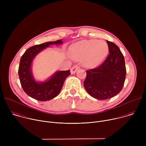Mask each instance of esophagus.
<instances>
[{
  "mask_svg": "<svg viewBox=\"0 0 146 146\" xmlns=\"http://www.w3.org/2000/svg\"><path fill=\"white\" fill-rule=\"evenodd\" d=\"M79 69V66L78 65H74L70 69V72L72 74H74Z\"/></svg>",
  "mask_w": 146,
  "mask_h": 146,
  "instance_id": "obj_1",
  "label": "esophagus"
}]
</instances>
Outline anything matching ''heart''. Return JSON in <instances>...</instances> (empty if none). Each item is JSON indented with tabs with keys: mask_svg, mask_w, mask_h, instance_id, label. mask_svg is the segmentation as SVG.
Masks as SVG:
<instances>
[{
	"mask_svg": "<svg viewBox=\"0 0 146 146\" xmlns=\"http://www.w3.org/2000/svg\"><path fill=\"white\" fill-rule=\"evenodd\" d=\"M108 46L103 41L85 40L72 46L69 50L70 56L76 60H82L86 67L93 68L98 65L105 58Z\"/></svg>",
	"mask_w": 146,
	"mask_h": 146,
	"instance_id": "1",
	"label": "heart"
}]
</instances>
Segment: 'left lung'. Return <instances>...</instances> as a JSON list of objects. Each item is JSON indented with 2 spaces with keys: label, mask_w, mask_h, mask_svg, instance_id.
<instances>
[{
  "label": "left lung",
  "mask_w": 146,
  "mask_h": 146,
  "mask_svg": "<svg viewBox=\"0 0 146 146\" xmlns=\"http://www.w3.org/2000/svg\"><path fill=\"white\" fill-rule=\"evenodd\" d=\"M109 54L98 68L87 70L84 86L88 93L98 100H106L117 95L122 90L126 77L123 54L118 47L106 41Z\"/></svg>",
  "instance_id": "1"
}]
</instances>
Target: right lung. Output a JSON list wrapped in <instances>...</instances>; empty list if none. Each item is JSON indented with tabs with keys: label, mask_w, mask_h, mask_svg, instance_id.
Instances as JSON below:
<instances>
[{
	"label": "right lung",
	"mask_w": 146,
	"mask_h": 146,
	"mask_svg": "<svg viewBox=\"0 0 146 146\" xmlns=\"http://www.w3.org/2000/svg\"><path fill=\"white\" fill-rule=\"evenodd\" d=\"M62 43V40H58L33 46L29 48L21 58L18 68L20 82L24 92L31 98L39 101H47L54 98L58 95L65 79L70 74V70L58 71L48 80L37 82L32 73V62L37 54L49 47L50 45Z\"/></svg>",
	"instance_id": "add662e5"
}]
</instances>
